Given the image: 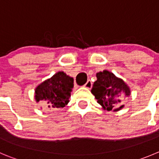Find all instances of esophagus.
Instances as JSON below:
<instances>
[{"label": "esophagus", "mask_w": 159, "mask_h": 159, "mask_svg": "<svg viewBox=\"0 0 159 159\" xmlns=\"http://www.w3.org/2000/svg\"><path fill=\"white\" fill-rule=\"evenodd\" d=\"M92 86H93V84H92L91 80H87V82L84 84V87L87 89H90L92 87Z\"/></svg>", "instance_id": "34e87169"}]
</instances>
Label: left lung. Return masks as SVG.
Instances as JSON below:
<instances>
[{
    "mask_svg": "<svg viewBox=\"0 0 159 159\" xmlns=\"http://www.w3.org/2000/svg\"><path fill=\"white\" fill-rule=\"evenodd\" d=\"M91 93L100 104L108 111H119L123 108L121 101L130 94V90L125 83L108 71L97 73Z\"/></svg>",
    "mask_w": 159,
    "mask_h": 159,
    "instance_id": "8db88e82",
    "label": "left lung"
}]
</instances>
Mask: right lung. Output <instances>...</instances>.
I'll return each mask as SVG.
<instances>
[{"label":"right lung","mask_w":159,"mask_h":159,"mask_svg":"<svg viewBox=\"0 0 159 159\" xmlns=\"http://www.w3.org/2000/svg\"><path fill=\"white\" fill-rule=\"evenodd\" d=\"M73 83V78L58 72L36 88V100L42 102L47 109L63 108L69 102Z\"/></svg>","instance_id":"right-lung-1"}]
</instances>
